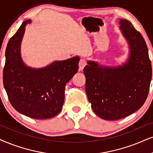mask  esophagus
Masks as SVG:
<instances>
[{
  "label": "esophagus",
  "instance_id": "1",
  "mask_svg": "<svg viewBox=\"0 0 153 153\" xmlns=\"http://www.w3.org/2000/svg\"><path fill=\"white\" fill-rule=\"evenodd\" d=\"M87 65V61L85 59H80V62H79V71H82L84 67Z\"/></svg>",
  "mask_w": 153,
  "mask_h": 153
}]
</instances>
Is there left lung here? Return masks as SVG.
<instances>
[{
    "label": "left lung",
    "mask_w": 153,
    "mask_h": 153,
    "mask_svg": "<svg viewBox=\"0 0 153 153\" xmlns=\"http://www.w3.org/2000/svg\"><path fill=\"white\" fill-rule=\"evenodd\" d=\"M119 24L130 46L126 63L109 68L88 61L83 70L91 107L98 117L109 121L122 119L140 109L147 99L152 78L151 61L143 37L129 21L121 19Z\"/></svg>",
    "instance_id": "obj_1"
}]
</instances>
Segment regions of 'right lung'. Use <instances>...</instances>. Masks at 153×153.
Returning <instances> with one entry per match:
<instances>
[{
    "mask_svg": "<svg viewBox=\"0 0 153 153\" xmlns=\"http://www.w3.org/2000/svg\"><path fill=\"white\" fill-rule=\"evenodd\" d=\"M30 22L25 21L7 43L3 85L16 111L33 119H49L61 111L65 85L78 72L80 58L57 61L40 69L26 66L20 48L25 27Z\"/></svg>",
    "mask_w": 153,
    "mask_h": 153,
    "instance_id": "obj_1",
    "label": "right lung"
}]
</instances>
